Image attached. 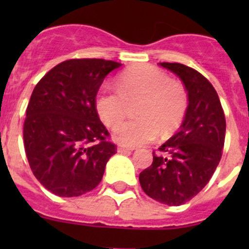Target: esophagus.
Instances as JSON below:
<instances>
[{"mask_svg":"<svg viewBox=\"0 0 249 249\" xmlns=\"http://www.w3.org/2000/svg\"><path fill=\"white\" fill-rule=\"evenodd\" d=\"M117 151L120 152V153H124V152L133 151V148H129V147H124V146H118Z\"/></svg>","mask_w":249,"mask_h":249,"instance_id":"esophagus-1","label":"esophagus"}]
</instances>
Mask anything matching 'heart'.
I'll list each match as a JSON object with an SVG mask.
<instances>
[{
	"label": "heart",
	"mask_w": 249,
	"mask_h": 249,
	"mask_svg": "<svg viewBox=\"0 0 249 249\" xmlns=\"http://www.w3.org/2000/svg\"><path fill=\"white\" fill-rule=\"evenodd\" d=\"M117 89H100L94 107L106 126L114 128L126 117L128 105L140 103L136 111L140 120L114 129L113 140L118 144L142 146L156 140L160 131L171 135L183 122L188 107L186 89L155 66H138L122 73Z\"/></svg>",
	"instance_id": "b5f03b06"
}]
</instances>
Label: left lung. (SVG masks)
Returning a JSON list of instances; mask_svg holds the SVG:
<instances>
[{
	"label": "left lung",
	"instance_id": "left-lung-1",
	"mask_svg": "<svg viewBox=\"0 0 249 249\" xmlns=\"http://www.w3.org/2000/svg\"><path fill=\"white\" fill-rule=\"evenodd\" d=\"M181 78L188 107L181 129L160 147L168 157L153 155L140 173L147 196L160 203L181 206L203 190L222 157L226 118L218 94L210 81L181 63H160Z\"/></svg>",
	"mask_w": 249,
	"mask_h": 249
}]
</instances>
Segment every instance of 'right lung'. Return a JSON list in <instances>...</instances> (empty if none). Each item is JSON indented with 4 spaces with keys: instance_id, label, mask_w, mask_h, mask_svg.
<instances>
[{
    "instance_id": "1",
    "label": "right lung",
    "mask_w": 249,
    "mask_h": 249,
    "mask_svg": "<svg viewBox=\"0 0 249 249\" xmlns=\"http://www.w3.org/2000/svg\"><path fill=\"white\" fill-rule=\"evenodd\" d=\"M121 63L68 59L41 78L23 124L28 163L45 188L59 197L85 195L100 184L116 146L106 140L94 100L107 74Z\"/></svg>"
}]
</instances>
